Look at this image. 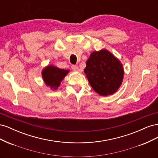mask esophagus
I'll return each mask as SVG.
<instances>
[{
  "instance_id": "1",
  "label": "esophagus",
  "mask_w": 158,
  "mask_h": 158,
  "mask_svg": "<svg viewBox=\"0 0 158 158\" xmlns=\"http://www.w3.org/2000/svg\"><path fill=\"white\" fill-rule=\"evenodd\" d=\"M71 68H72V69H73L74 71H79L80 70V69H79V67H78L77 65H72L71 66Z\"/></svg>"
}]
</instances>
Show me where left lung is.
Returning <instances> with one entry per match:
<instances>
[{"label":"left lung","mask_w":158,"mask_h":158,"mask_svg":"<svg viewBox=\"0 0 158 158\" xmlns=\"http://www.w3.org/2000/svg\"><path fill=\"white\" fill-rule=\"evenodd\" d=\"M84 71L91 86L102 96L116 92L123 82L122 64L106 49L93 52L86 61Z\"/></svg>","instance_id":"8db88e82"}]
</instances>
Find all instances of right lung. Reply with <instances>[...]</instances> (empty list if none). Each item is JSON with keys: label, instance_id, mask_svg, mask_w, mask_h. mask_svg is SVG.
<instances>
[{"label": "right lung", "instance_id": "add662e5", "mask_svg": "<svg viewBox=\"0 0 158 158\" xmlns=\"http://www.w3.org/2000/svg\"><path fill=\"white\" fill-rule=\"evenodd\" d=\"M69 72V70L60 69L56 66L49 65L42 71V76L47 85L50 86L51 89H56Z\"/></svg>", "mask_w": 158, "mask_h": 158}]
</instances>
